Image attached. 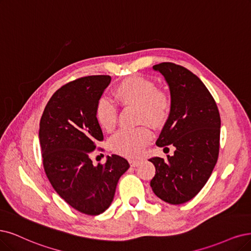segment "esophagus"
Returning <instances> with one entry per match:
<instances>
[{"instance_id": "obj_1", "label": "esophagus", "mask_w": 251, "mask_h": 251, "mask_svg": "<svg viewBox=\"0 0 251 251\" xmlns=\"http://www.w3.org/2000/svg\"><path fill=\"white\" fill-rule=\"evenodd\" d=\"M141 163V160H137V159H133V160H130V165L131 166H137L138 164Z\"/></svg>"}]
</instances>
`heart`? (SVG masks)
I'll return each mask as SVG.
<instances>
[{"instance_id":"obj_1","label":"heart","mask_w":251,"mask_h":251,"mask_svg":"<svg viewBox=\"0 0 251 251\" xmlns=\"http://www.w3.org/2000/svg\"><path fill=\"white\" fill-rule=\"evenodd\" d=\"M115 97L126 106H136L140 121H147L158 126L164 123L172 110V97L165 89L157 88L156 83L144 76H130L120 81L114 89ZM95 118L103 130L113 131L118 120V110L113 102L101 97L95 106ZM152 138L147 126L124 129L111 141V148L119 154L129 157L138 156L146 144Z\"/></svg>"}]
</instances>
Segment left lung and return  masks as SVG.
Here are the masks:
<instances>
[{"label": "left lung", "mask_w": 251, "mask_h": 251, "mask_svg": "<svg viewBox=\"0 0 251 251\" xmlns=\"http://www.w3.org/2000/svg\"><path fill=\"white\" fill-rule=\"evenodd\" d=\"M153 69L168 81L172 97L171 114L156 145H173L176 150L166 159H149L156 168L151 187L162 201L180 205L197 196L214 170L220 115L209 90L190 70L171 62L154 65Z\"/></svg>", "instance_id": "1"}]
</instances>
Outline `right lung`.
I'll return each mask as SVG.
<instances>
[{"mask_svg":"<svg viewBox=\"0 0 251 251\" xmlns=\"http://www.w3.org/2000/svg\"><path fill=\"white\" fill-rule=\"evenodd\" d=\"M110 79L109 75H90L62 86L48 102L40 120L46 177L68 205L92 216L109 207L120 177L130 166L116 154L107 156L105 164L96 166L90 158L103 141L95 106Z\"/></svg>","mask_w":251,"mask_h":251,"instance_id":"add662e5","label":"right lung"}]
</instances>
